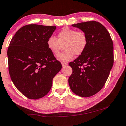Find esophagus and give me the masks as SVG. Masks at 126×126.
<instances>
[{"label":"esophagus","mask_w":126,"mask_h":126,"mask_svg":"<svg viewBox=\"0 0 126 126\" xmlns=\"http://www.w3.org/2000/svg\"><path fill=\"white\" fill-rule=\"evenodd\" d=\"M61 64H62V66H63H63H65V65H67L68 64V63H63V62H62Z\"/></svg>","instance_id":"34e87169"}]
</instances>
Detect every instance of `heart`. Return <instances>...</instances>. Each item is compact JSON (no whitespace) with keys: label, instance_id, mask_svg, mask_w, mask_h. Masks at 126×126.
<instances>
[{"label":"heart","instance_id":"obj_1","mask_svg":"<svg viewBox=\"0 0 126 126\" xmlns=\"http://www.w3.org/2000/svg\"><path fill=\"white\" fill-rule=\"evenodd\" d=\"M88 37L82 31H77L68 27H64L57 35V38L51 36L47 41L48 50L54 55H58L63 48L65 51L58 56L59 60L67 62L76 55H80L85 52L88 46Z\"/></svg>","mask_w":126,"mask_h":126}]
</instances>
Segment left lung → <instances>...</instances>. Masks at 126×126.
Listing matches in <instances>:
<instances>
[{"mask_svg":"<svg viewBox=\"0 0 126 126\" xmlns=\"http://www.w3.org/2000/svg\"><path fill=\"white\" fill-rule=\"evenodd\" d=\"M88 37L85 52L69 63L72 74L68 79L71 91L76 95L88 97L105 85L113 64V44L105 26L95 21L72 25Z\"/></svg>","mask_w":126,"mask_h":126,"instance_id":"left-lung-1","label":"left lung"}]
</instances>
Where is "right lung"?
Listing matches in <instances>:
<instances>
[{"label": "right lung", "instance_id": "add662e5", "mask_svg": "<svg viewBox=\"0 0 126 126\" xmlns=\"http://www.w3.org/2000/svg\"><path fill=\"white\" fill-rule=\"evenodd\" d=\"M55 26L28 25L17 31L8 48L9 75L16 88L29 99L45 96L62 68L47 41Z\"/></svg>", "mask_w": 126, "mask_h": 126}]
</instances>
